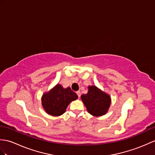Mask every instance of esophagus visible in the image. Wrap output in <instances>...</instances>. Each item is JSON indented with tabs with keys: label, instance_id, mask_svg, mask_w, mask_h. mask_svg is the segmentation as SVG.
I'll return each mask as SVG.
<instances>
[{
	"label": "esophagus",
	"instance_id": "esophagus-1",
	"mask_svg": "<svg viewBox=\"0 0 155 155\" xmlns=\"http://www.w3.org/2000/svg\"><path fill=\"white\" fill-rule=\"evenodd\" d=\"M76 93H77V94L78 98H80V97H81V92L80 91H77Z\"/></svg>",
	"mask_w": 155,
	"mask_h": 155
}]
</instances>
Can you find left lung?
<instances>
[{"label": "left lung", "mask_w": 155, "mask_h": 155, "mask_svg": "<svg viewBox=\"0 0 155 155\" xmlns=\"http://www.w3.org/2000/svg\"><path fill=\"white\" fill-rule=\"evenodd\" d=\"M81 99L88 113L94 116L106 114L111 103L110 96L94 86H88V93L82 94Z\"/></svg>", "instance_id": "obj_1"}]
</instances>
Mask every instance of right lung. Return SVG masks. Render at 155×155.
<instances>
[{
	"label": "right lung",
	"instance_id": "right-lung-1",
	"mask_svg": "<svg viewBox=\"0 0 155 155\" xmlns=\"http://www.w3.org/2000/svg\"><path fill=\"white\" fill-rule=\"evenodd\" d=\"M78 96L71 91L70 87L63 88L62 86L57 84L49 92L42 97V106L48 114L59 116L66 111L71 102L77 100Z\"/></svg>",
	"mask_w": 155,
	"mask_h": 155
}]
</instances>
